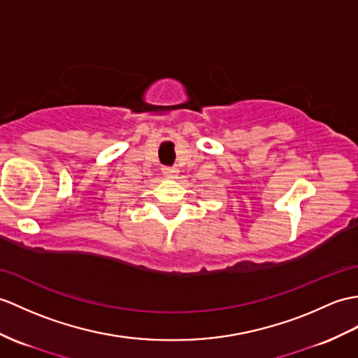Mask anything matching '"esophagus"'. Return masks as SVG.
<instances>
[{
  "label": "esophagus",
  "instance_id": "esophagus-1",
  "mask_svg": "<svg viewBox=\"0 0 358 358\" xmlns=\"http://www.w3.org/2000/svg\"><path fill=\"white\" fill-rule=\"evenodd\" d=\"M163 173H164V176H168V177H176L178 173V169L176 168V166H164Z\"/></svg>",
  "mask_w": 358,
  "mask_h": 358
}]
</instances>
